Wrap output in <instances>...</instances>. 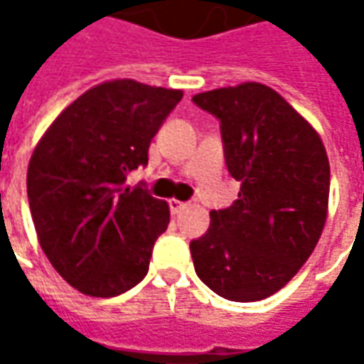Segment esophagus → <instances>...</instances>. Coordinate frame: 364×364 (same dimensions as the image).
<instances>
[{
  "label": "esophagus",
  "mask_w": 364,
  "mask_h": 364,
  "mask_svg": "<svg viewBox=\"0 0 364 364\" xmlns=\"http://www.w3.org/2000/svg\"><path fill=\"white\" fill-rule=\"evenodd\" d=\"M170 210H172V215H178V213H182L188 204L186 203H180V200H170Z\"/></svg>",
  "instance_id": "1"
}]
</instances>
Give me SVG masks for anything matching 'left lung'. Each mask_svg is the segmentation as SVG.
Segmentation results:
<instances>
[{
  "label": "left lung",
  "instance_id": "obj_1",
  "mask_svg": "<svg viewBox=\"0 0 364 364\" xmlns=\"http://www.w3.org/2000/svg\"><path fill=\"white\" fill-rule=\"evenodd\" d=\"M220 121L239 198L210 213L190 243L196 275L220 298L257 301L279 291L312 255L328 215L330 164L316 129L261 82L198 92Z\"/></svg>",
  "mask_w": 364,
  "mask_h": 364
}]
</instances>
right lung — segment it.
Here are the masks:
<instances>
[{"label":"right lung","mask_w":364,"mask_h":364,"mask_svg":"<svg viewBox=\"0 0 364 364\" xmlns=\"http://www.w3.org/2000/svg\"><path fill=\"white\" fill-rule=\"evenodd\" d=\"M182 91L107 80L64 109L28 166V203L52 267L80 294L113 298L149 269L168 203L125 186Z\"/></svg>","instance_id":"add662e5"}]
</instances>
